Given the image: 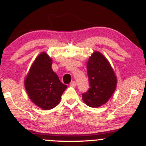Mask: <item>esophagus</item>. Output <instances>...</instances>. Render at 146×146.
Returning a JSON list of instances; mask_svg holds the SVG:
<instances>
[{
    "instance_id": "esophagus-1",
    "label": "esophagus",
    "mask_w": 146,
    "mask_h": 146,
    "mask_svg": "<svg viewBox=\"0 0 146 146\" xmlns=\"http://www.w3.org/2000/svg\"><path fill=\"white\" fill-rule=\"evenodd\" d=\"M76 86V82L74 81H72L71 83H70V86H72V87H74Z\"/></svg>"
}]
</instances>
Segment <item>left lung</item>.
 Returning <instances> with one entry per match:
<instances>
[{
    "label": "left lung",
    "instance_id": "8db88e82",
    "mask_svg": "<svg viewBox=\"0 0 146 146\" xmlns=\"http://www.w3.org/2000/svg\"><path fill=\"white\" fill-rule=\"evenodd\" d=\"M89 90L82 94L87 106L98 108L111 98L117 87V79L108 60L99 51H94L87 62Z\"/></svg>",
    "mask_w": 146,
    "mask_h": 146
}]
</instances>
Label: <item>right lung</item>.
Instances as JSON below:
<instances>
[{"instance_id":"add662e5","label":"right lung","mask_w":146,"mask_h":146,"mask_svg":"<svg viewBox=\"0 0 146 146\" xmlns=\"http://www.w3.org/2000/svg\"><path fill=\"white\" fill-rule=\"evenodd\" d=\"M52 62L46 52H42L35 59L24 81L31 101L45 110L59 104L62 95L67 88L52 69Z\"/></svg>"}]
</instances>
